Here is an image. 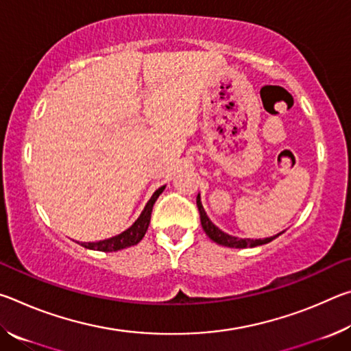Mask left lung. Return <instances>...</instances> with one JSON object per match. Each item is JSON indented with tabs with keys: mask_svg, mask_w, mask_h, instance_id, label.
Returning a JSON list of instances; mask_svg holds the SVG:
<instances>
[{
	"mask_svg": "<svg viewBox=\"0 0 351 351\" xmlns=\"http://www.w3.org/2000/svg\"><path fill=\"white\" fill-rule=\"evenodd\" d=\"M197 206H198L199 217H201V226H203L206 235L209 237L212 241H215V243H218V245H221V246L237 247V249L255 247V246H260V245H266V243L272 241L274 239H277L278 235L283 234V232H280V234H277L274 237H268V239H263V240H261V239H258V240L257 239H255V240H252V239H239V237H234V235H229V234L223 232V230L219 229L218 226H215V224L210 221V218L207 217V213L204 210L203 203H201L199 193H198V197H197Z\"/></svg>",
	"mask_w": 351,
	"mask_h": 351,
	"instance_id": "1",
	"label": "left lung"
}]
</instances>
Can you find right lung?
Here are the masks:
<instances>
[{
	"mask_svg": "<svg viewBox=\"0 0 351 351\" xmlns=\"http://www.w3.org/2000/svg\"><path fill=\"white\" fill-rule=\"evenodd\" d=\"M165 186L159 187L156 192L152 195V198L148 199V203L145 204L144 210L141 212L139 218L130 226L127 230H123L119 235L110 237L106 240H100V241H90V243H82L83 247L86 249H93V251H104V252H112V251H121V249H125L130 246L138 245V243L144 239V235L148 229V224H150V218H152V209L154 201L158 199L159 195L164 192Z\"/></svg>",
	"mask_w": 351,
	"mask_h": 351,
	"instance_id": "right-lung-1",
	"label": "right lung"
}]
</instances>
